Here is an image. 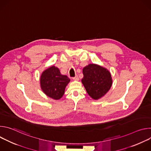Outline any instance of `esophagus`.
<instances>
[{
	"mask_svg": "<svg viewBox=\"0 0 151 151\" xmlns=\"http://www.w3.org/2000/svg\"><path fill=\"white\" fill-rule=\"evenodd\" d=\"M73 79L75 81H78L79 80V77L78 75H76L75 77L73 78Z\"/></svg>",
	"mask_w": 151,
	"mask_h": 151,
	"instance_id": "34e87169",
	"label": "esophagus"
}]
</instances>
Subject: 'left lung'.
<instances>
[{
  "label": "left lung",
  "instance_id": "8db88e82",
  "mask_svg": "<svg viewBox=\"0 0 151 151\" xmlns=\"http://www.w3.org/2000/svg\"><path fill=\"white\" fill-rule=\"evenodd\" d=\"M82 82L89 96L94 100L103 97L112 84L111 75L106 69L90 64L83 69Z\"/></svg>",
  "mask_w": 151,
  "mask_h": 151
}]
</instances>
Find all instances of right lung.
Wrapping results in <instances>:
<instances>
[{
    "mask_svg": "<svg viewBox=\"0 0 151 151\" xmlns=\"http://www.w3.org/2000/svg\"><path fill=\"white\" fill-rule=\"evenodd\" d=\"M69 82L70 79L66 75H61L59 69L55 66H51L43 72L40 76L42 90L47 96L55 100L62 97Z\"/></svg>",
    "mask_w": 151,
    "mask_h": 151,
    "instance_id": "obj_1",
    "label": "right lung"
}]
</instances>
